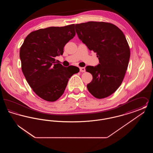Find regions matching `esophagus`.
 <instances>
[{
	"label": "esophagus",
	"instance_id": "obj_1",
	"mask_svg": "<svg viewBox=\"0 0 153 153\" xmlns=\"http://www.w3.org/2000/svg\"><path fill=\"white\" fill-rule=\"evenodd\" d=\"M80 71L81 72H85V69L84 67H81L80 68Z\"/></svg>",
	"mask_w": 153,
	"mask_h": 153
}]
</instances>
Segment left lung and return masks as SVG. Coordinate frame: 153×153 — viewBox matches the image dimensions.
<instances>
[{"mask_svg": "<svg viewBox=\"0 0 153 153\" xmlns=\"http://www.w3.org/2000/svg\"><path fill=\"white\" fill-rule=\"evenodd\" d=\"M75 29L82 42L96 53L100 62L86 68L93 76L88 90L97 99L108 97L122 83L128 65L130 50L123 33L108 22L82 23Z\"/></svg>", "mask_w": 153, "mask_h": 153, "instance_id": "left-lung-1", "label": "left lung"}]
</instances>
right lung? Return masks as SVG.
Segmentation results:
<instances>
[{
	"label": "right lung",
	"mask_w": 153,
	"mask_h": 153,
	"mask_svg": "<svg viewBox=\"0 0 153 153\" xmlns=\"http://www.w3.org/2000/svg\"><path fill=\"white\" fill-rule=\"evenodd\" d=\"M74 24L49 27L30 33L20 48L21 68L33 91L44 100L55 102L62 95L69 79L78 73L71 72L56 61L64 48L75 36Z\"/></svg>",
	"instance_id": "1"
}]
</instances>
